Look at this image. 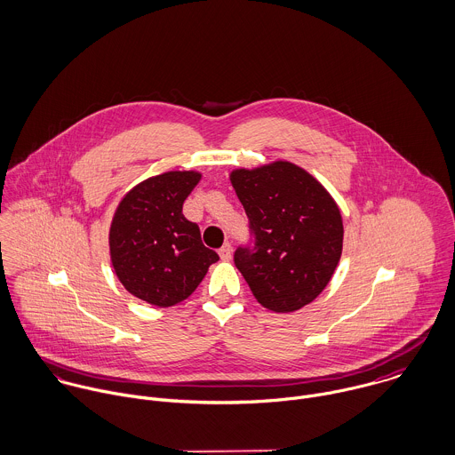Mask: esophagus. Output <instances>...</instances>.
<instances>
[{
  "label": "esophagus",
  "mask_w": 455,
  "mask_h": 455,
  "mask_svg": "<svg viewBox=\"0 0 455 455\" xmlns=\"http://www.w3.org/2000/svg\"><path fill=\"white\" fill-rule=\"evenodd\" d=\"M231 254H233V247L229 243H224L220 249H219V256L222 261H229L231 259Z\"/></svg>",
  "instance_id": "obj_1"
}]
</instances>
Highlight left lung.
<instances>
[{
	"label": "left lung",
	"mask_w": 455,
	"mask_h": 455,
	"mask_svg": "<svg viewBox=\"0 0 455 455\" xmlns=\"http://www.w3.org/2000/svg\"><path fill=\"white\" fill-rule=\"evenodd\" d=\"M231 183L252 236L235 251L236 268L263 307L302 308L326 288L342 254L344 228L335 201L291 162L236 169Z\"/></svg>",
	"instance_id": "8db88e82"
}]
</instances>
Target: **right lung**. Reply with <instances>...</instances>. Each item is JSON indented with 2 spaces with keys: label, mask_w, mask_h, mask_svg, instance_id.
Returning a JSON list of instances; mask_svg holds the SVG:
<instances>
[{
  "label": "right lung",
  "mask_w": 455,
  "mask_h": 455,
  "mask_svg": "<svg viewBox=\"0 0 455 455\" xmlns=\"http://www.w3.org/2000/svg\"><path fill=\"white\" fill-rule=\"evenodd\" d=\"M201 180L169 171L134 187L120 203L111 231V261L125 290L156 307L188 299L219 254L201 242L199 226L181 213Z\"/></svg>",
  "instance_id": "right-lung-1"
}]
</instances>
